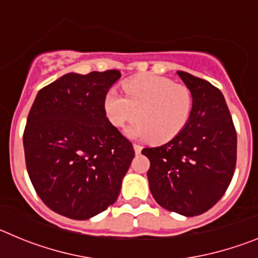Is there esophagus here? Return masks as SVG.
<instances>
[{
    "mask_svg": "<svg viewBox=\"0 0 258 258\" xmlns=\"http://www.w3.org/2000/svg\"><path fill=\"white\" fill-rule=\"evenodd\" d=\"M133 149H134V151H136V154H141V151H142V146L134 143Z\"/></svg>",
    "mask_w": 258,
    "mask_h": 258,
    "instance_id": "34e87169",
    "label": "esophagus"
}]
</instances>
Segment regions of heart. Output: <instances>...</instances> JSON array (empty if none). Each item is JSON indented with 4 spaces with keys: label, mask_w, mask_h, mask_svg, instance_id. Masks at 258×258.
I'll return each instance as SVG.
<instances>
[{
    "label": "heart",
    "mask_w": 258,
    "mask_h": 258,
    "mask_svg": "<svg viewBox=\"0 0 258 258\" xmlns=\"http://www.w3.org/2000/svg\"><path fill=\"white\" fill-rule=\"evenodd\" d=\"M125 97L116 90L104 95L103 108L107 120L115 127H127L134 138L150 140L160 145L178 136L190 120L192 112V94L187 86L157 75H140L122 84Z\"/></svg>",
    "instance_id": "1"
}]
</instances>
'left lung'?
<instances>
[{
    "label": "left lung",
    "mask_w": 258,
    "mask_h": 258,
    "mask_svg": "<svg viewBox=\"0 0 258 258\" xmlns=\"http://www.w3.org/2000/svg\"><path fill=\"white\" fill-rule=\"evenodd\" d=\"M192 94L183 131L165 145L143 149L152 197L163 208L194 217L223 197L236 164V131L220 89L178 71Z\"/></svg>",
    "instance_id": "obj_1"
}]
</instances>
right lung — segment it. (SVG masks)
I'll list each match as a JSON object with an SVG mask.
<instances>
[{"label":"right lung","instance_id":"right-lung-1","mask_svg":"<svg viewBox=\"0 0 258 258\" xmlns=\"http://www.w3.org/2000/svg\"><path fill=\"white\" fill-rule=\"evenodd\" d=\"M120 71L67 74L42 88L23 134L26 165L40 199L72 220H88L117 199L133 145L107 120L104 95Z\"/></svg>","mask_w":258,"mask_h":258}]
</instances>
